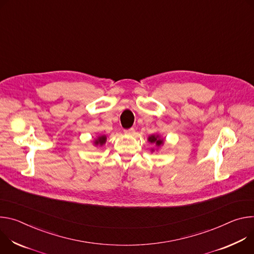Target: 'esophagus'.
<instances>
[{
	"mask_svg": "<svg viewBox=\"0 0 254 254\" xmlns=\"http://www.w3.org/2000/svg\"><path fill=\"white\" fill-rule=\"evenodd\" d=\"M125 134H128V135H134L135 134V129L134 128H130V129H127V130H124Z\"/></svg>",
	"mask_w": 254,
	"mask_h": 254,
	"instance_id": "esophagus-1",
	"label": "esophagus"
}]
</instances>
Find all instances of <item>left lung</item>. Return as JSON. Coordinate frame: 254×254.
<instances>
[{
	"label": "left lung",
	"mask_w": 254,
	"mask_h": 254,
	"mask_svg": "<svg viewBox=\"0 0 254 254\" xmlns=\"http://www.w3.org/2000/svg\"><path fill=\"white\" fill-rule=\"evenodd\" d=\"M148 141H149V142H151V143H155L157 146H159V145H161V144H162L163 140H162V139H159V137H158V136L151 135V136L148 138Z\"/></svg>",
	"instance_id": "1"
}]
</instances>
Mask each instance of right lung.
Masks as SVG:
<instances>
[{
    "mask_svg": "<svg viewBox=\"0 0 254 254\" xmlns=\"http://www.w3.org/2000/svg\"><path fill=\"white\" fill-rule=\"evenodd\" d=\"M106 139H107L106 136H100V137L96 140V141H95V144H96V145H99V144H100V145H103V144L106 142Z\"/></svg>",
    "mask_w": 254,
    "mask_h": 254,
    "instance_id": "obj_1",
    "label": "right lung"
}]
</instances>
